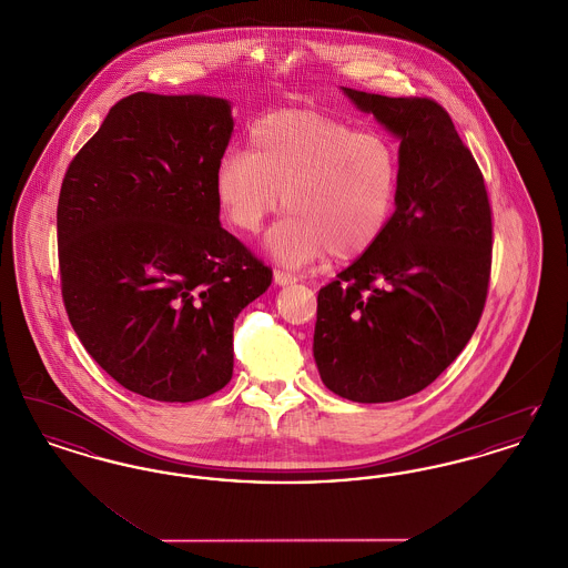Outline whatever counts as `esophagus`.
<instances>
[{
	"instance_id": "esophagus-1",
	"label": "esophagus",
	"mask_w": 568,
	"mask_h": 568,
	"mask_svg": "<svg viewBox=\"0 0 568 568\" xmlns=\"http://www.w3.org/2000/svg\"><path fill=\"white\" fill-rule=\"evenodd\" d=\"M296 274L287 271H274V283L276 285H290V283H296Z\"/></svg>"
}]
</instances>
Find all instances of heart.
Returning a JSON list of instances; mask_svg holds the SVG:
<instances>
[{"instance_id":"obj_1","label":"heart","mask_w":568,"mask_h":568,"mask_svg":"<svg viewBox=\"0 0 568 568\" xmlns=\"http://www.w3.org/2000/svg\"><path fill=\"white\" fill-rule=\"evenodd\" d=\"M400 160L385 135L315 110H283L248 132V153H227L215 172L221 213L244 234L262 230L283 206L268 236L292 266L329 251L336 260L366 253L383 234L398 193Z\"/></svg>"}]
</instances>
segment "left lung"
<instances>
[{"label": "left lung", "instance_id": "left-lung-1", "mask_svg": "<svg viewBox=\"0 0 568 568\" xmlns=\"http://www.w3.org/2000/svg\"><path fill=\"white\" fill-rule=\"evenodd\" d=\"M343 91L400 138V181L377 243L320 290L313 355L341 398L394 403L428 387L479 324L491 209L484 174L440 104Z\"/></svg>", "mask_w": 568, "mask_h": 568}]
</instances>
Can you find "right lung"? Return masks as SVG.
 <instances>
[{
    "label": "right lung",
    "instance_id": "obj_1",
    "mask_svg": "<svg viewBox=\"0 0 568 568\" xmlns=\"http://www.w3.org/2000/svg\"><path fill=\"white\" fill-rule=\"evenodd\" d=\"M230 104L138 91L68 165L57 204L61 296L82 347L125 389L191 403L234 371V320L272 283L219 223Z\"/></svg>",
    "mask_w": 568,
    "mask_h": 568
}]
</instances>
